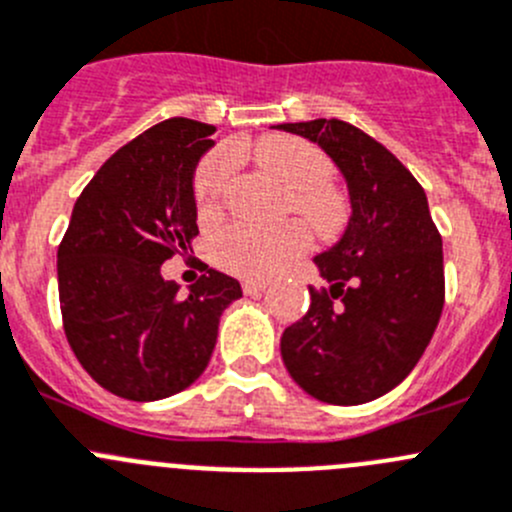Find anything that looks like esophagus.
<instances>
[{
	"label": "esophagus",
	"instance_id": "esophagus-1",
	"mask_svg": "<svg viewBox=\"0 0 512 512\" xmlns=\"http://www.w3.org/2000/svg\"><path fill=\"white\" fill-rule=\"evenodd\" d=\"M267 282L265 280H245L242 282V290H245V295H257V292H265Z\"/></svg>",
	"mask_w": 512,
	"mask_h": 512
}]
</instances>
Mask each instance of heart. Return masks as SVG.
Listing matches in <instances>:
<instances>
[{
  "label": "heart",
  "mask_w": 512,
  "mask_h": 512,
  "mask_svg": "<svg viewBox=\"0 0 512 512\" xmlns=\"http://www.w3.org/2000/svg\"><path fill=\"white\" fill-rule=\"evenodd\" d=\"M255 160L267 172L292 190V207L305 217L312 230L322 237H337L350 220V202L337 187H332L330 157L315 145L297 137H262L252 147ZM232 175V155L215 152L200 165L195 175V205L202 217L217 215L225 200L227 182ZM310 245V235L300 222L272 227L232 225L215 240V257L227 272L265 280L290 265Z\"/></svg>",
  "instance_id": "b5f03b06"
}]
</instances>
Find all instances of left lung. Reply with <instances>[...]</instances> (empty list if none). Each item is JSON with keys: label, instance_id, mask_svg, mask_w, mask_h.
Listing matches in <instances>:
<instances>
[{"label": "left lung", "instance_id": "left-lung-1", "mask_svg": "<svg viewBox=\"0 0 512 512\" xmlns=\"http://www.w3.org/2000/svg\"><path fill=\"white\" fill-rule=\"evenodd\" d=\"M277 130L317 142L345 175L352 205L345 235L315 257L327 287H310L305 317L282 332V360L322 403H370L410 375L438 327L443 237L420 182L355 124L312 119Z\"/></svg>", "mask_w": 512, "mask_h": 512}]
</instances>
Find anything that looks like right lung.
<instances>
[{"label": "right lung", "mask_w": 512, "mask_h": 512, "mask_svg": "<svg viewBox=\"0 0 512 512\" xmlns=\"http://www.w3.org/2000/svg\"><path fill=\"white\" fill-rule=\"evenodd\" d=\"M212 124L172 117L114 152L74 202L57 250L64 335L79 365L135 403L170 398L205 372L220 315L242 287L207 270L180 297L160 267L192 250V177Z\"/></svg>", "instance_id": "obj_1"}]
</instances>
